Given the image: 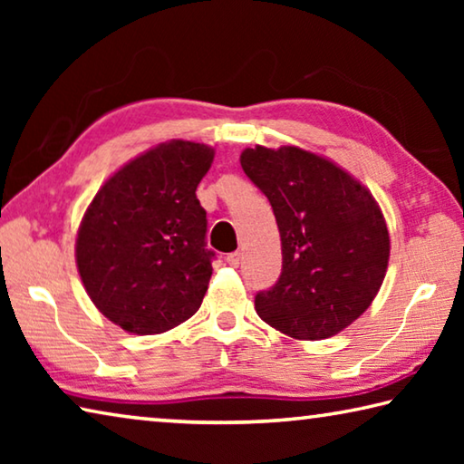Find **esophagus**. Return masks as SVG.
<instances>
[{"label": "esophagus", "mask_w": 464, "mask_h": 464, "mask_svg": "<svg viewBox=\"0 0 464 464\" xmlns=\"http://www.w3.org/2000/svg\"><path fill=\"white\" fill-rule=\"evenodd\" d=\"M227 264H229L231 268H239V264H241V254H239V251H233V254L227 256Z\"/></svg>", "instance_id": "esophagus-1"}]
</instances>
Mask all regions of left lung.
I'll use <instances>...</instances> for the list:
<instances>
[{"label":"left lung","instance_id":"8db88e82","mask_svg":"<svg viewBox=\"0 0 464 464\" xmlns=\"http://www.w3.org/2000/svg\"><path fill=\"white\" fill-rule=\"evenodd\" d=\"M241 168L270 200L282 243L276 285L256 295L266 324L296 340L340 334L371 307L389 264V231L366 188L298 147L246 149Z\"/></svg>","mask_w":464,"mask_h":464}]
</instances>
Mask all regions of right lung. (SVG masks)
I'll return each instance as SVG.
<instances>
[{"instance_id":"obj_1","label":"right lung","mask_w":464,"mask_h":464,"mask_svg":"<svg viewBox=\"0 0 464 464\" xmlns=\"http://www.w3.org/2000/svg\"><path fill=\"white\" fill-rule=\"evenodd\" d=\"M215 151L169 140L100 188L77 233V270L93 304L130 334L151 335L200 309L213 274L207 210L196 188Z\"/></svg>"}]
</instances>
